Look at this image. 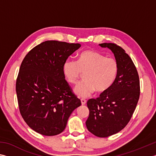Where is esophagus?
<instances>
[{
  "label": "esophagus",
  "instance_id": "obj_1",
  "mask_svg": "<svg viewBox=\"0 0 156 156\" xmlns=\"http://www.w3.org/2000/svg\"><path fill=\"white\" fill-rule=\"evenodd\" d=\"M80 101H81V103H82V105H85V104H86L87 101L85 100L84 99H80Z\"/></svg>",
  "mask_w": 156,
  "mask_h": 156
}]
</instances>
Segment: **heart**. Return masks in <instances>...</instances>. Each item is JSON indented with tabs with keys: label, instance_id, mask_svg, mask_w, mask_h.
<instances>
[{
	"label": "heart",
	"instance_id": "1",
	"mask_svg": "<svg viewBox=\"0 0 156 156\" xmlns=\"http://www.w3.org/2000/svg\"><path fill=\"white\" fill-rule=\"evenodd\" d=\"M63 74L69 83L77 82L82 73L83 81L76 85L74 93L86 98L95 90L102 93L108 90L116 78L118 64L114 58L106 57L94 51H86L79 56L78 60H67L63 64Z\"/></svg>",
	"mask_w": 156,
	"mask_h": 156
}]
</instances>
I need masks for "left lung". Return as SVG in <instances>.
<instances>
[{
  "label": "left lung",
  "instance_id": "left-lung-1",
  "mask_svg": "<svg viewBox=\"0 0 156 156\" xmlns=\"http://www.w3.org/2000/svg\"><path fill=\"white\" fill-rule=\"evenodd\" d=\"M114 53L118 64L116 78L108 90L87 101V129L94 135L108 137L122 130L129 122L140 96L139 74L129 55L114 43H102Z\"/></svg>",
  "mask_w": 156,
  "mask_h": 156
}]
</instances>
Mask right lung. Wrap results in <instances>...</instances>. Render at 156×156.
I'll list each match as a JSON object with an SVG mask.
<instances>
[{
  "label": "right lung",
  "mask_w": 156,
  "mask_h": 156,
  "mask_svg": "<svg viewBox=\"0 0 156 156\" xmlns=\"http://www.w3.org/2000/svg\"><path fill=\"white\" fill-rule=\"evenodd\" d=\"M81 47L78 43L47 41L24 57L16 81L20 112L36 133L59 135L81 101L72 93L63 74V64Z\"/></svg>",
  "instance_id": "obj_1"
}]
</instances>
